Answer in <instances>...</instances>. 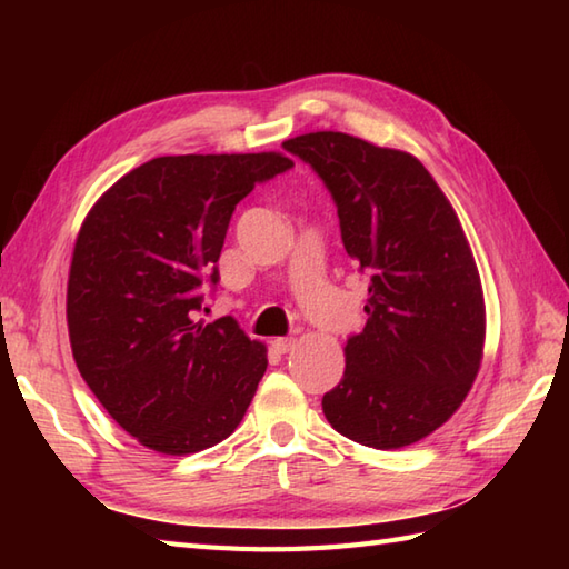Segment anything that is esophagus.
Wrapping results in <instances>:
<instances>
[{
	"label": "esophagus",
	"mask_w": 569,
	"mask_h": 569,
	"mask_svg": "<svg viewBox=\"0 0 569 569\" xmlns=\"http://www.w3.org/2000/svg\"><path fill=\"white\" fill-rule=\"evenodd\" d=\"M271 347L276 349L278 355H286V352H291V349L296 347V340H293V337H276V340L271 342Z\"/></svg>",
	"instance_id": "esophagus-1"
}]
</instances>
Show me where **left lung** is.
Listing matches in <instances>:
<instances>
[{
  "label": "left lung",
  "mask_w": 569,
  "mask_h": 569,
  "mask_svg": "<svg viewBox=\"0 0 569 569\" xmlns=\"http://www.w3.org/2000/svg\"><path fill=\"white\" fill-rule=\"evenodd\" d=\"M283 149L328 186L345 249L371 273L367 325L347 340L345 377L322 413L377 450L428 438L462 406L485 357V291L457 212L408 151L342 131Z\"/></svg>",
  "instance_id": "obj_1"
}]
</instances>
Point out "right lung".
I'll return each mask as SVG.
<instances>
[{"instance_id":"obj_1","label":"right lung","mask_w":569,"mask_h":569,"mask_svg":"<svg viewBox=\"0 0 569 569\" xmlns=\"http://www.w3.org/2000/svg\"><path fill=\"white\" fill-rule=\"evenodd\" d=\"M278 151L186 153L141 163L92 204L72 249V359L119 426L161 455H192L237 430L263 377L266 345L232 318L192 320L217 283L232 212L288 171Z\"/></svg>"}]
</instances>
